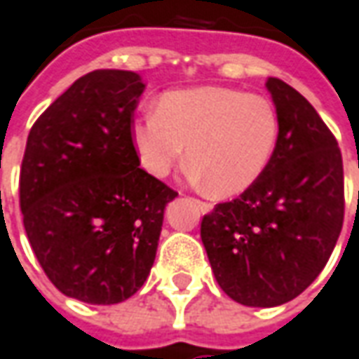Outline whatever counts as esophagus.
<instances>
[{
  "label": "esophagus",
  "instance_id": "34e87169",
  "mask_svg": "<svg viewBox=\"0 0 359 359\" xmlns=\"http://www.w3.org/2000/svg\"><path fill=\"white\" fill-rule=\"evenodd\" d=\"M195 205L201 208L203 215H208V212L212 210V205H210V203H205V201H195Z\"/></svg>",
  "mask_w": 359,
  "mask_h": 359
}]
</instances>
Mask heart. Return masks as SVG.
Masks as SVG:
<instances>
[{"label": "heart", "mask_w": 359, "mask_h": 359, "mask_svg": "<svg viewBox=\"0 0 359 359\" xmlns=\"http://www.w3.org/2000/svg\"><path fill=\"white\" fill-rule=\"evenodd\" d=\"M280 121L274 104L259 94L199 86L164 94L156 111L135 119L133 147L156 177L185 156L193 174L216 195H238L255 184L273 158Z\"/></svg>", "instance_id": "b5f03b06"}]
</instances>
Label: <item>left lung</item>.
<instances>
[{
    "instance_id": "8db88e82",
    "label": "left lung",
    "mask_w": 359,
    "mask_h": 359,
    "mask_svg": "<svg viewBox=\"0 0 359 359\" xmlns=\"http://www.w3.org/2000/svg\"><path fill=\"white\" fill-rule=\"evenodd\" d=\"M280 133L266 170L238 199L201 222L218 286L248 307H276L319 276L344 220L337 139L311 104L280 79L266 81Z\"/></svg>"
}]
</instances>
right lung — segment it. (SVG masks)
<instances>
[{"mask_svg":"<svg viewBox=\"0 0 359 359\" xmlns=\"http://www.w3.org/2000/svg\"><path fill=\"white\" fill-rule=\"evenodd\" d=\"M143 90L133 71H90L27 139L19 191L30 248L55 288L93 306L143 286L164 208L177 197L139 168L131 119Z\"/></svg>","mask_w":359,"mask_h":359,"instance_id":"obj_1","label":"right lung"}]
</instances>
